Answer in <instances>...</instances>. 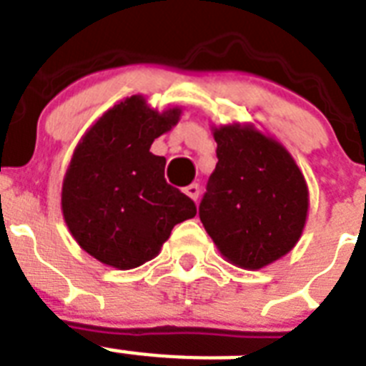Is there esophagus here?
<instances>
[{
  "instance_id": "obj_1",
  "label": "esophagus",
  "mask_w": 366,
  "mask_h": 366,
  "mask_svg": "<svg viewBox=\"0 0 366 366\" xmlns=\"http://www.w3.org/2000/svg\"><path fill=\"white\" fill-rule=\"evenodd\" d=\"M185 194L189 196L190 200H198V196H200V185H196V183H192V185L185 187Z\"/></svg>"
}]
</instances>
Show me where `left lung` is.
<instances>
[{
    "label": "left lung",
    "instance_id": "8db88e82",
    "mask_svg": "<svg viewBox=\"0 0 366 366\" xmlns=\"http://www.w3.org/2000/svg\"><path fill=\"white\" fill-rule=\"evenodd\" d=\"M215 170L200 204V220L230 264L262 269L290 250L309 215L303 172L280 142L252 123L213 127Z\"/></svg>",
    "mask_w": 366,
    "mask_h": 366
}]
</instances>
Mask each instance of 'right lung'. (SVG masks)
Instances as JSON below:
<instances>
[{
    "instance_id": "add662e5",
    "label": "right lung",
    "mask_w": 366,
    "mask_h": 366,
    "mask_svg": "<svg viewBox=\"0 0 366 366\" xmlns=\"http://www.w3.org/2000/svg\"><path fill=\"white\" fill-rule=\"evenodd\" d=\"M181 108H149L127 97L78 142L63 177L65 224L87 254L116 269L153 259L172 228L196 215V205L164 179V157L151 144L179 122Z\"/></svg>"
}]
</instances>
